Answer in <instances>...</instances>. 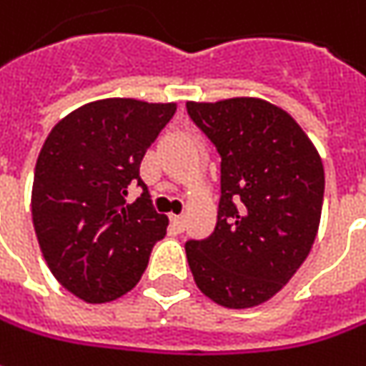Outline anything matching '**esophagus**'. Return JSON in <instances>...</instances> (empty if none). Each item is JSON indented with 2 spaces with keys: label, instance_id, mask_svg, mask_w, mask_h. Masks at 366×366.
<instances>
[{
  "label": "esophagus",
  "instance_id": "1",
  "mask_svg": "<svg viewBox=\"0 0 366 366\" xmlns=\"http://www.w3.org/2000/svg\"><path fill=\"white\" fill-rule=\"evenodd\" d=\"M172 225L178 231H184V217L182 214H172Z\"/></svg>",
  "mask_w": 366,
  "mask_h": 366
}]
</instances>
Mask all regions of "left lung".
<instances>
[{"label": "left lung", "mask_w": 366, "mask_h": 366, "mask_svg": "<svg viewBox=\"0 0 366 366\" xmlns=\"http://www.w3.org/2000/svg\"><path fill=\"white\" fill-rule=\"evenodd\" d=\"M221 155L214 231L188 239L194 282L214 303L246 310L268 301L310 254L324 202V166L285 110L258 98L186 104Z\"/></svg>", "instance_id": "8db88e82"}]
</instances>
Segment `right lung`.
Returning <instances> with one entry per match:
<instances>
[{
    "instance_id": "add662e5",
    "label": "right lung",
    "mask_w": 366,
    "mask_h": 366,
    "mask_svg": "<svg viewBox=\"0 0 366 366\" xmlns=\"http://www.w3.org/2000/svg\"><path fill=\"white\" fill-rule=\"evenodd\" d=\"M176 104L108 98L59 120L40 149L32 223L53 277L88 303L114 301L145 272L167 217L139 176ZM144 192L127 203L128 186Z\"/></svg>"
}]
</instances>
